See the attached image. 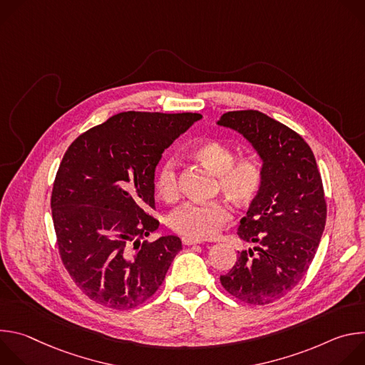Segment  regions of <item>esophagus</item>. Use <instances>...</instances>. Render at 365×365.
Listing matches in <instances>:
<instances>
[{"label": "esophagus", "instance_id": "esophagus-1", "mask_svg": "<svg viewBox=\"0 0 365 365\" xmlns=\"http://www.w3.org/2000/svg\"><path fill=\"white\" fill-rule=\"evenodd\" d=\"M182 242L185 245H193V244H202V240H195V238H190V237H183Z\"/></svg>", "mask_w": 365, "mask_h": 365}]
</instances>
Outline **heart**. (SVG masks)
Segmentation results:
<instances>
[{
	"label": "heart",
	"instance_id": "b5f03b06",
	"mask_svg": "<svg viewBox=\"0 0 365 365\" xmlns=\"http://www.w3.org/2000/svg\"><path fill=\"white\" fill-rule=\"evenodd\" d=\"M195 158L217 175L220 189L238 206L250 205L263 186V170L259 163L247 155L234 160L232 148L218 140H206L195 145ZM155 189L162 199L173 202L179 196L176 162L166 160L155 178ZM231 210L225 202H187L169 217V225L176 232L195 240L215 237L231 220Z\"/></svg>",
	"mask_w": 365,
	"mask_h": 365
}]
</instances>
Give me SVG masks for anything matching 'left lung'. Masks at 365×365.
Wrapping results in <instances>:
<instances>
[{"label": "left lung", "mask_w": 365, "mask_h": 365, "mask_svg": "<svg viewBox=\"0 0 365 365\" xmlns=\"http://www.w3.org/2000/svg\"><path fill=\"white\" fill-rule=\"evenodd\" d=\"M217 124L240 133L263 170V186L237 231L255 247L238 252L221 284L241 302L267 304L303 279L317 254L327 221L321 173L307 143L263 113L231 111Z\"/></svg>", "instance_id": "8db88e82"}]
</instances>
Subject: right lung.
<instances>
[{"label":"right lung","instance_id":"right-lung-1","mask_svg":"<svg viewBox=\"0 0 365 365\" xmlns=\"http://www.w3.org/2000/svg\"><path fill=\"white\" fill-rule=\"evenodd\" d=\"M200 114L121 113L81 134L65 153L51 217L62 262L93 302L133 309L163 283L182 241L147 242L159 221L154 172L163 151Z\"/></svg>","mask_w":365,"mask_h":365}]
</instances>
